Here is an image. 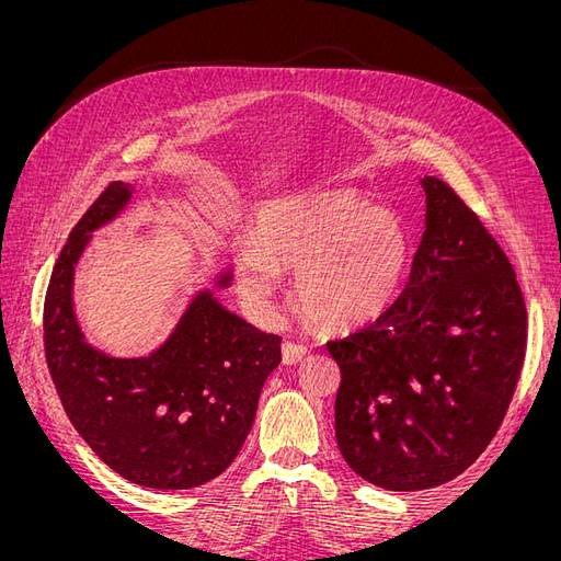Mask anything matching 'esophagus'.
<instances>
[{
    "label": "esophagus",
    "instance_id": "1",
    "mask_svg": "<svg viewBox=\"0 0 561 561\" xmlns=\"http://www.w3.org/2000/svg\"><path fill=\"white\" fill-rule=\"evenodd\" d=\"M309 355V346L307 344H299V342H283V363L285 365H295L299 360H304Z\"/></svg>",
    "mask_w": 561,
    "mask_h": 561
}]
</instances>
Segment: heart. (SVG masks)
<instances>
[{"instance_id": "b5f03b06", "label": "heart", "mask_w": 561, "mask_h": 561, "mask_svg": "<svg viewBox=\"0 0 561 561\" xmlns=\"http://www.w3.org/2000/svg\"><path fill=\"white\" fill-rule=\"evenodd\" d=\"M245 301L268 311L280 266L295 268V295L316 322L351 330L381 318L398 299L412 264L400 217L334 192L268 203L252 236L231 245Z\"/></svg>"}]
</instances>
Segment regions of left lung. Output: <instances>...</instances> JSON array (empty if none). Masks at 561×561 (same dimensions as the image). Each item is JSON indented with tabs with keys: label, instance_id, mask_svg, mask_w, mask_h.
<instances>
[{
	"label": "left lung",
	"instance_id": "left-lung-1",
	"mask_svg": "<svg viewBox=\"0 0 561 561\" xmlns=\"http://www.w3.org/2000/svg\"><path fill=\"white\" fill-rule=\"evenodd\" d=\"M426 229L402 293L328 351L342 369L336 445L390 491L445 484L496 437L526 353L515 268L468 203L423 180Z\"/></svg>",
	"mask_w": 561,
	"mask_h": 561
}]
</instances>
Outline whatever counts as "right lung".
<instances>
[{
  "label": "right lung",
  "instance_id": "1",
  "mask_svg": "<svg viewBox=\"0 0 561 561\" xmlns=\"http://www.w3.org/2000/svg\"><path fill=\"white\" fill-rule=\"evenodd\" d=\"M128 196V184L112 182L58 254L44 299L46 365L67 419L100 461L140 486L192 489L241 451L260 390L280 363V336L201 293L147 358H107L83 342L72 313L75 264L89 231L110 222Z\"/></svg>",
  "mask_w": 561,
  "mask_h": 561
}]
</instances>
